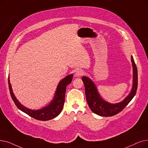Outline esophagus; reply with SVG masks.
I'll list each match as a JSON object with an SVG mask.
<instances>
[{
  "instance_id": "esophagus-1",
  "label": "esophagus",
  "mask_w": 148,
  "mask_h": 148,
  "mask_svg": "<svg viewBox=\"0 0 148 148\" xmlns=\"http://www.w3.org/2000/svg\"><path fill=\"white\" fill-rule=\"evenodd\" d=\"M84 74V71L81 69H78L75 71V74L77 76H81L82 75H83Z\"/></svg>"
}]
</instances>
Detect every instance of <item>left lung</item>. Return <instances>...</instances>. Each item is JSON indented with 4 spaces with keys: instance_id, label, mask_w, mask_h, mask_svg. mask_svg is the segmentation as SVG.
<instances>
[{
    "instance_id": "left-lung-1",
    "label": "left lung",
    "mask_w": 148,
    "mask_h": 148,
    "mask_svg": "<svg viewBox=\"0 0 148 148\" xmlns=\"http://www.w3.org/2000/svg\"><path fill=\"white\" fill-rule=\"evenodd\" d=\"M133 68V84L131 92L121 102L110 103L103 99L100 95L97 87L94 82L86 76H83L82 80L85 85L86 101L91 110L100 116L111 117L121 112L133 99L137 92L138 86L137 68L133 57L131 56Z\"/></svg>"
}]
</instances>
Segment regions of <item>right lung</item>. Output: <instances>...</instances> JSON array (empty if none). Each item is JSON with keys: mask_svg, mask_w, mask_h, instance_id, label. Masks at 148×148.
<instances>
[{"mask_svg": "<svg viewBox=\"0 0 148 148\" xmlns=\"http://www.w3.org/2000/svg\"><path fill=\"white\" fill-rule=\"evenodd\" d=\"M73 77V74H69L66 76L65 78H63L59 82L58 86L57 87L54 97L52 101H51L49 105L40 109V110H30V109L26 108L20 103V102L17 100L13 92H12L11 85L10 84V77H8V85L11 97L19 110L26 113L30 117L42 121L49 120L56 117L61 112L64 105V102H65V95L66 86L71 82Z\"/></svg>", "mask_w": 148, "mask_h": 148, "instance_id": "obj_1", "label": "right lung"}]
</instances>
